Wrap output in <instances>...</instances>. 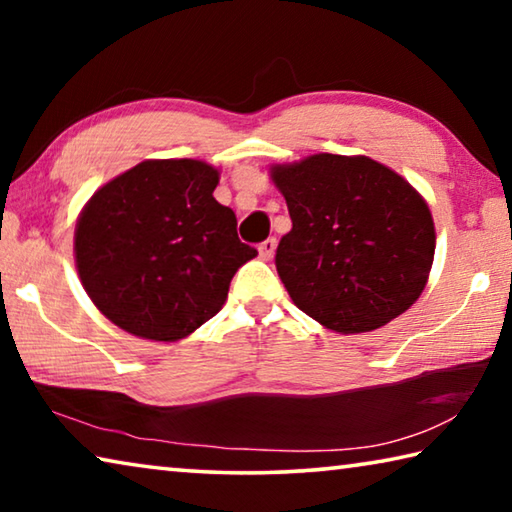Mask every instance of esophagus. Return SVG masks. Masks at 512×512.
<instances>
[{
    "instance_id": "34e87169",
    "label": "esophagus",
    "mask_w": 512,
    "mask_h": 512,
    "mask_svg": "<svg viewBox=\"0 0 512 512\" xmlns=\"http://www.w3.org/2000/svg\"><path fill=\"white\" fill-rule=\"evenodd\" d=\"M275 248H277L275 237L262 241V244H259V257H262V259H271V257L275 255Z\"/></svg>"
}]
</instances>
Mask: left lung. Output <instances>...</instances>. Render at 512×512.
<instances>
[{"instance_id": "1", "label": "left lung", "mask_w": 512, "mask_h": 512, "mask_svg": "<svg viewBox=\"0 0 512 512\" xmlns=\"http://www.w3.org/2000/svg\"><path fill=\"white\" fill-rule=\"evenodd\" d=\"M293 228L275 266L291 300L341 334L372 332L427 287L436 250L429 205L366 155L318 153L271 169Z\"/></svg>"}]
</instances>
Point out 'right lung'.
Returning a JSON list of instances; mask_svg holds the SVG:
<instances>
[{
    "mask_svg": "<svg viewBox=\"0 0 512 512\" xmlns=\"http://www.w3.org/2000/svg\"><path fill=\"white\" fill-rule=\"evenodd\" d=\"M201 160H146L85 203L74 232L83 289L103 316L151 341H178L219 314L230 280L257 250L212 196Z\"/></svg>",
    "mask_w": 512,
    "mask_h": 512,
    "instance_id": "add662e5",
    "label": "right lung"
}]
</instances>
